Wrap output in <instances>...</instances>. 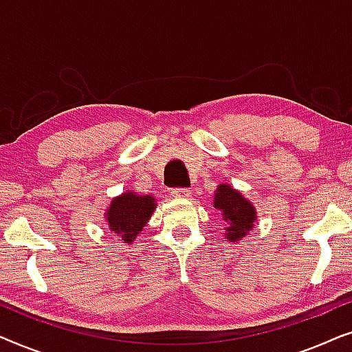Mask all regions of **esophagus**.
Here are the masks:
<instances>
[{"label":"esophagus","mask_w":352,"mask_h":352,"mask_svg":"<svg viewBox=\"0 0 352 352\" xmlns=\"http://www.w3.org/2000/svg\"><path fill=\"white\" fill-rule=\"evenodd\" d=\"M171 195L175 197V199H187V197H190V190L189 189H173L171 190Z\"/></svg>","instance_id":"esophagus-1"}]
</instances>
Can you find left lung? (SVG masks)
Masks as SVG:
<instances>
[{
    "instance_id": "1",
    "label": "left lung",
    "mask_w": 352,
    "mask_h": 352,
    "mask_svg": "<svg viewBox=\"0 0 352 352\" xmlns=\"http://www.w3.org/2000/svg\"><path fill=\"white\" fill-rule=\"evenodd\" d=\"M213 206L223 214V219L228 223L226 239L229 242H239L240 239L253 229L256 221V210L245 197L229 184H219L216 189Z\"/></svg>"
}]
</instances>
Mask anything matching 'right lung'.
Here are the masks:
<instances>
[{"instance_id": "right-lung-1", "label": "right lung", "mask_w": 352, "mask_h": 352, "mask_svg": "<svg viewBox=\"0 0 352 352\" xmlns=\"http://www.w3.org/2000/svg\"><path fill=\"white\" fill-rule=\"evenodd\" d=\"M152 195H139L136 192H124L110 201L105 219L109 229L117 234L124 243H133L155 210Z\"/></svg>"}]
</instances>
